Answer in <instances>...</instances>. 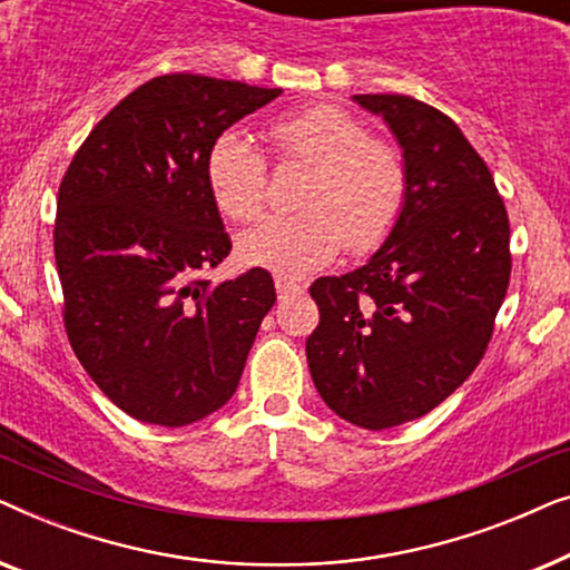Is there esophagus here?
I'll return each mask as SVG.
<instances>
[{"mask_svg":"<svg viewBox=\"0 0 570 570\" xmlns=\"http://www.w3.org/2000/svg\"><path fill=\"white\" fill-rule=\"evenodd\" d=\"M275 287H277L279 301H291V298H295V295H301L303 291H306V285L295 283V279H287V277H275Z\"/></svg>","mask_w":570,"mask_h":570,"instance_id":"1","label":"esophagus"}]
</instances>
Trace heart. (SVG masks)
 <instances>
[{
  "mask_svg": "<svg viewBox=\"0 0 570 570\" xmlns=\"http://www.w3.org/2000/svg\"><path fill=\"white\" fill-rule=\"evenodd\" d=\"M279 160L314 166L301 215H279L238 238V256L279 277H303L342 252L368 254L392 236L407 205L402 153L345 108L316 104L277 119L267 131ZM207 186L228 220H256L267 199V160L238 131L207 153Z\"/></svg>",
  "mask_w": 570,
  "mask_h": 570,
  "instance_id": "1",
  "label": "heart"
}]
</instances>
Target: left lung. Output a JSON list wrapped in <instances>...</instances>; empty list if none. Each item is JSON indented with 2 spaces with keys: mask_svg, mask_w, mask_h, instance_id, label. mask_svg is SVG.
I'll use <instances>...</instances> for the list:
<instances>
[{
  "mask_svg": "<svg viewBox=\"0 0 570 570\" xmlns=\"http://www.w3.org/2000/svg\"><path fill=\"white\" fill-rule=\"evenodd\" d=\"M402 147L404 213L363 267L318 277L306 340L326 407L365 431L417 420L485 355L511 277L509 215L485 160L439 108L410 96H353Z\"/></svg>",
  "mask_w": 570,
  "mask_h": 570,
  "instance_id": "1",
  "label": "left lung"
}]
</instances>
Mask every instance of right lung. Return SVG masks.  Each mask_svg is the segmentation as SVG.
I'll return each instance as SVG.
<instances>
[{
    "instance_id": "obj_1",
    "label": "right lung",
    "mask_w": 570,
    "mask_h": 570,
    "mask_svg": "<svg viewBox=\"0 0 570 570\" xmlns=\"http://www.w3.org/2000/svg\"><path fill=\"white\" fill-rule=\"evenodd\" d=\"M279 92L153 77L98 121L61 178L53 254L69 345L142 423L181 428L220 410L275 306L267 269L220 285L202 272L230 254L207 186L209 147Z\"/></svg>"
}]
</instances>
